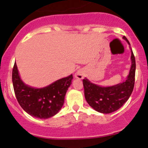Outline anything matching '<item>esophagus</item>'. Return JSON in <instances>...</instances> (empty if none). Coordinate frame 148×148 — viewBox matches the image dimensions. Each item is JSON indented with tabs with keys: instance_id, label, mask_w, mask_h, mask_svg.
Wrapping results in <instances>:
<instances>
[{
	"instance_id": "esophagus-1",
	"label": "esophagus",
	"mask_w": 148,
	"mask_h": 148,
	"mask_svg": "<svg viewBox=\"0 0 148 148\" xmlns=\"http://www.w3.org/2000/svg\"><path fill=\"white\" fill-rule=\"evenodd\" d=\"M84 71H82V70H79V71H77V72H76L74 77H75V78L78 79H82L84 77Z\"/></svg>"
}]
</instances>
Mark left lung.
Masks as SVG:
<instances>
[{
  "mask_svg": "<svg viewBox=\"0 0 148 148\" xmlns=\"http://www.w3.org/2000/svg\"><path fill=\"white\" fill-rule=\"evenodd\" d=\"M124 40H128L125 36ZM131 67L127 79L123 83L112 86L102 87L91 83L87 79H83L84 96L90 106L99 113H110L119 109L131 95L135 85L136 60L131 50Z\"/></svg>",
  "mask_w": 148,
  "mask_h": 148,
  "instance_id": "1",
  "label": "left lung"
}]
</instances>
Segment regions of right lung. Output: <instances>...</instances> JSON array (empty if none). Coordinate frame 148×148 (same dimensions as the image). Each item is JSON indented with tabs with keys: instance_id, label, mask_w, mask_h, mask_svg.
Here are the masks:
<instances>
[{
	"instance_id": "1",
	"label": "right lung",
	"mask_w": 148,
	"mask_h": 148,
	"mask_svg": "<svg viewBox=\"0 0 148 148\" xmlns=\"http://www.w3.org/2000/svg\"><path fill=\"white\" fill-rule=\"evenodd\" d=\"M72 79L71 74L44 88H35L23 83L16 63L14 64L12 73L14 91L21 106L30 116L41 119L52 117L61 109Z\"/></svg>"
}]
</instances>
